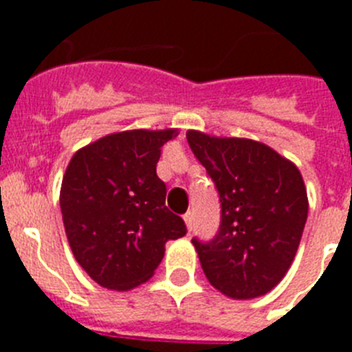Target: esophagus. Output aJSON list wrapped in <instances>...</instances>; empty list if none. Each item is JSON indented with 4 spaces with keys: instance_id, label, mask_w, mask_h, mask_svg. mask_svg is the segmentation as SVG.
Returning a JSON list of instances; mask_svg holds the SVG:
<instances>
[{
    "instance_id": "1",
    "label": "esophagus",
    "mask_w": 352,
    "mask_h": 352,
    "mask_svg": "<svg viewBox=\"0 0 352 352\" xmlns=\"http://www.w3.org/2000/svg\"><path fill=\"white\" fill-rule=\"evenodd\" d=\"M183 220H185V223H186V229H188V231H192V213L190 211H186V213L183 214Z\"/></svg>"
}]
</instances>
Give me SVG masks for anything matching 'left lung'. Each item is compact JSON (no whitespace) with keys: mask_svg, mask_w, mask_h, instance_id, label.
<instances>
[{"mask_svg":"<svg viewBox=\"0 0 352 352\" xmlns=\"http://www.w3.org/2000/svg\"><path fill=\"white\" fill-rule=\"evenodd\" d=\"M186 141L220 199L219 232L192 238L204 275L234 300L263 296L284 278L303 234L309 201L300 170L250 139L188 130Z\"/></svg>","mask_w":352,"mask_h":352,"instance_id":"1","label":"left lung"}]
</instances>
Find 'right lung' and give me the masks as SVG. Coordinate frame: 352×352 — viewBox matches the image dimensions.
I'll use <instances>...</instances> for the list:
<instances>
[{
    "label": "right lung",
    "mask_w": 352,
    "mask_h": 352,
    "mask_svg": "<svg viewBox=\"0 0 352 352\" xmlns=\"http://www.w3.org/2000/svg\"><path fill=\"white\" fill-rule=\"evenodd\" d=\"M174 135V129L111 133L68 164L60 194L65 232L77 263L102 287L141 285L158 268L167 241L186 234L157 176L160 148Z\"/></svg>",
    "instance_id": "add662e5"
}]
</instances>
